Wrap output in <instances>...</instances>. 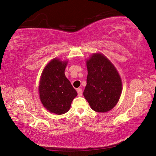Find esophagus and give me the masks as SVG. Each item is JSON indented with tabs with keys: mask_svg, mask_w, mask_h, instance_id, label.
Wrapping results in <instances>:
<instances>
[{
	"mask_svg": "<svg viewBox=\"0 0 156 156\" xmlns=\"http://www.w3.org/2000/svg\"><path fill=\"white\" fill-rule=\"evenodd\" d=\"M77 92L78 96H82V95H83V90L81 89H77Z\"/></svg>",
	"mask_w": 156,
	"mask_h": 156,
	"instance_id": "obj_1",
	"label": "esophagus"
}]
</instances>
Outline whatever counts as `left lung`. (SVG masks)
<instances>
[{
  "instance_id": "1",
  "label": "left lung",
  "mask_w": 156,
  "mask_h": 156,
  "mask_svg": "<svg viewBox=\"0 0 156 156\" xmlns=\"http://www.w3.org/2000/svg\"><path fill=\"white\" fill-rule=\"evenodd\" d=\"M87 67L84 97L94 111H109L117 104L122 91V83L117 69L101 53L93 54L87 61Z\"/></svg>"
}]
</instances>
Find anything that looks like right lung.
Listing matches in <instances>:
<instances>
[{
    "label": "right lung",
    "instance_id": "right-lung-1",
    "mask_svg": "<svg viewBox=\"0 0 156 156\" xmlns=\"http://www.w3.org/2000/svg\"><path fill=\"white\" fill-rule=\"evenodd\" d=\"M67 61L54 58L45 67L39 85L42 104L50 112L63 115L69 111L78 93L65 75Z\"/></svg>",
    "mask_w": 156,
    "mask_h": 156
}]
</instances>
